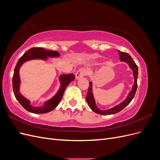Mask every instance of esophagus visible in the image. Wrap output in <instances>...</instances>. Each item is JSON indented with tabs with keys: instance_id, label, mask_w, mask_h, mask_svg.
Wrapping results in <instances>:
<instances>
[{
	"instance_id": "34e87169",
	"label": "esophagus",
	"mask_w": 160,
	"mask_h": 160,
	"mask_svg": "<svg viewBox=\"0 0 160 160\" xmlns=\"http://www.w3.org/2000/svg\"><path fill=\"white\" fill-rule=\"evenodd\" d=\"M86 74V71L83 69H80L79 70H78L77 71L76 74H75V77L77 79H78L79 78H81V77L85 76Z\"/></svg>"
}]
</instances>
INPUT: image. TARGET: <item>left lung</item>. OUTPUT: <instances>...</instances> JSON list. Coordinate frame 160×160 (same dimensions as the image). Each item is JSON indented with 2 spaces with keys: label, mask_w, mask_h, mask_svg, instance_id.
Listing matches in <instances>:
<instances>
[{
  "label": "left lung",
  "mask_w": 160,
  "mask_h": 160,
  "mask_svg": "<svg viewBox=\"0 0 160 160\" xmlns=\"http://www.w3.org/2000/svg\"><path fill=\"white\" fill-rule=\"evenodd\" d=\"M118 52L119 54V59L121 61H124L129 65V67L131 69H132L133 72V77H134V84L133 85V88L132 90L129 92V95L128 96V98L125 99V100L122 103H120L119 105L115 106V107L108 109V110H100L98 108L97 105L95 102V99L93 95V93H92V83L91 82L89 83V86L88 88V94H87L86 97V101L88 102L89 108L93 110L94 112L101 114V115H110V114H114V113H117L119 111L123 109L126 106L132 101L133 98H134L135 92H136L137 88H138V67L137 65L135 64V62L133 60L128 53L125 52H122L118 51Z\"/></svg>",
  "instance_id": "1"
}]
</instances>
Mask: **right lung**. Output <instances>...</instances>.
<instances>
[{
    "instance_id": "1",
    "label": "right lung",
    "mask_w": 160,
    "mask_h": 160,
    "mask_svg": "<svg viewBox=\"0 0 160 160\" xmlns=\"http://www.w3.org/2000/svg\"><path fill=\"white\" fill-rule=\"evenodd\" d=\"M47 56L59 57V53L55 51L46 50L42 47H32L24 53V55L18 59L14 70L12 77V89L14 96L24 108L33 113H45L54 109L60 103L67 86L69 84L70 82L75 79V75L73 73L61 75L60 80L61 86L57 93L52 99L47 101L43 106L39 108L32 107L30 104V101L22 97L19 93L18 89L20 79H19L18 71L21 65L25 61L35 59H41L45 60L47 58Z\"/></svg>"
}]
</instances>
